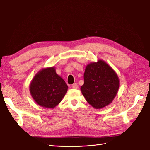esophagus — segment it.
I'll return each mask as SVG.
<instances>
[{
    "label": "esophagus",
    "instance_id": "1",
    "mask_svg": "<svg viewBox=\"0 0 150 150\" xmlns=\"http://www.w3.org/2000/svg\"><path fill=\"white\" fill-rule=\"evenodd\" d=\"M72 88L73 89H78V84L77 83H74L72 85Z\"/></svg>",
    "mask_w": 150,
    "mask_h": 150
}]
</instances>
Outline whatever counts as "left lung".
<instances>
[{
    "label": "left lung",
    "mask_w": 150,
    "mask_h": 150,
    "mask_svg": "<svg viewBox=\"0 0 150 150\" xmlns=\"http://www.w3.org/2000/svg\"><path fill=\"white\" fill-rule=\"evenodd\" d=\"M81 92L86 101L94 108L101 109L111 103L119 89L116 72L105 62L99 60L86 67Z\"/></svg>",
    "instance_id": "1"
}]
</instances>
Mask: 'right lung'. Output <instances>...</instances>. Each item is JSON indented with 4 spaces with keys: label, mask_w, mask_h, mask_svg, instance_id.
<instances>
[{
    "label": "right lung",
    "mask_w": 150,
    "mask_h": 150,
    "mask_svg": "<svg viewBox=\"0 0 150 150\" xmlns=\"http://www.w3.org/2000/svg\"><path fill=\"white\" fill-rule=\"evenodd\" d=\"M67 88L65 81L56 73L54 67H50L35 75L30 85V92L39 105L52 108L61 101Z\"/></svg>",
    "instance_id": "obj_1"
}]
</instances>
